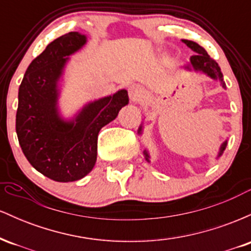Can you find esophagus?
Returning <instances> with one entry per match:
<instances>
[{
	"label": "esophagus",
	"instance_id": "obj_1",
	"mask_svg": "<svg viewBox=\"0 0 251 251\" xmlns=\"http://www.w3.org/2000/svg\"><path fill=\"white\" fill-rule=\"evenodd\" d=\"M128 96H129V99H131L133 102L140 101L143 98V89L140 88L138 85L129 86Z\"/></svg>",
	"mask_w": 251,
	"mask_h": 251
}]
</instances>
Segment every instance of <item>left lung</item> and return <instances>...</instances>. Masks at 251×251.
<instances>
[{
    "label": "left lung",
    "instance_id": "8db88e82",
    "mask_svg": "<svg viewBox=\"0 0 251 251\" xmlns=\"http://www.w3.org/2000/svg\"><path fill=\"white\" fill-rule=\"evenodd\" d=\"M183 42L185 43L189 48H191L192 50L196 51L195 55H192L191 57H190V62H191L190 65H191V67L194 68L195 71L203 72L204 74H206V75L212 77V79L220 80L222 86L226 88V82H224V80H223V74H222L220 66H218V63L216 62L212 57H210L209 54L206 53V50H204L203 47H201L198 43H196L194 41H190V40H183ZM186 68L190 70V66H188ZM140 131H142V127H139V133H140ZM226 142H224L223 144H222L221 150H220V154L218 155H221L222 153H223V151L226 150ZM144 154H145L146 160L149 162L148 152L144 151Z\"/></svg>",
    "mask_w": 251,
    "mask_h": 251
}]
</instances>
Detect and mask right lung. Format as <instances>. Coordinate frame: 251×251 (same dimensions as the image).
<instances>
[{
	"mask_svg": "<svg viewBox=\"0 0 251 251\" xmlns=\"http://www.w3.org/2000/svg\"><path fill=\"white\" fill-rule=\"evenodd\" d=\"M86 36L71 31L57 37L31 61L19 88L16 133L22 152L40 174L55 181H74L97 162L98 134L127 105L126 89L97 100L65 122L57 113V81L68 55L82 47Z\"/></svg>",
	"mask_w": 251,
	"mask_h": 251,
	"instance_id": "obj_1",
	"label": "right lung"
}]
</instances>
